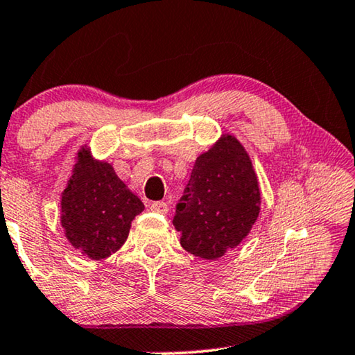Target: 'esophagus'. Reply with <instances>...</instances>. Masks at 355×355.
<instances>
[{
	"label": "esophagus",
	"mask_w": 355,
	"mask_h": 355,
	"mask_svg": "<svg viewBox=\"0 0 355 355\" xmlns=\"http://www.w3.org/2000/svg\"><path fill=\"white\" fill-rule=\"evenodd\" d=\"M151 211L153 212H157V214H167L168 212V206H167L166 202L157 201V202H153L151 204Z\"/></svg>",
	"instance_id": "esophagus-1"
}]
</instances>
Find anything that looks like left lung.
Here are the masks:
<instances>
[{
  "label": "left lung",
  "instance_id": "1",
  "mask_svg": "<svg viewBox=\"0 0 355 355\" xmlns=\"http://www.w3.org/2000/svg\"><path fill=\"white\" fill-rule=\"evenodd\" d=\"M251 159L232 135L201 154L180 198L173 225L194 256L214 261L248 236L261 211Z\"/></svg>",
  "mask_w": 355,
  "mask_h": 355
}]
</instances>
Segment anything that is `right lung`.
<instances>
[{
  "mask_svg": "<svg viewBox=\"0 0 355 355\" xmlns=\"http://www.w3.org/2000/svg\"><path fill=\"white\" fill-rule=\"evenodd\" d=\"M143 209L111 164L93 161L82 148L61 201V223L72 246L93 261L109 257L127 241Z\"/></svg>",
  "mask_w": 355,
  "mask_h": 355,
  "instance_id": "1",
  "label": "right lung"
}]
</instances>
